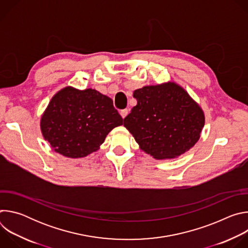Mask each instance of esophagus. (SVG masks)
<instances>
[{"label": "esophagus", "instance_id": "obj_1", "mask_svg": "<svg viewBox=\"0 0 248 248\" xmlns=\"http://www.w3.org/2000/svg\"><path fill=\"white\" fill-rule=\"evenodd\" d=\"M128 112H129V110H128V109H124V110H121L120 114H121V116L123 117V119H124V118L127 116Z\"/></svg>", "mask_w": 248, "mask_h": 248}]
</instances>
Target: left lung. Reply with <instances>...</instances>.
<instances>
[{"label": "left lung", "mask_w": 248, "mask_h": 248, "mask_svg": "<svg viewBox=\"0 0 248 248\" xmlns=\"http://www.w3.org/2000/svg\"><path fill=\"white\" fill-rule=\"evenodd\" d=\"M137 105L124 125L144 152L155 159H170L189 150L204 126V114L187 92L169 82L133 92Z\"/></svg>", "instance_id": "8db88e82"}]
</instances>
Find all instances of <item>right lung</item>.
Here are the masks:
<instances>
[{
    "label": "right lung",
    "mask_w": 248,
    "mask_h": 248,
    "mask_svg": "<svg viewBox=\"0 0 248 248\" xmlns=\"http://www.w3.org/2000/svg\"><path fill=\"white\" fill-rule=\"evenodd\" d=\"M123 124L113 100L95 89L65 87L51 100L41 119V130L52 148L80 158L96 151L107 134Z\"/></svg>",
    "instance_id": "right-lung-1"
}]
</instances>
